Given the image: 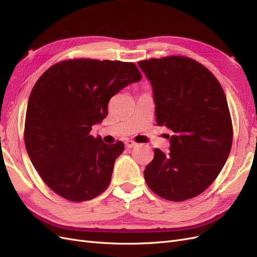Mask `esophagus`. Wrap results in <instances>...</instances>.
Wrapping results in <instances>:
<instances>
[{"mask_svg":"<svg viewBox=\"0 0 257 257\" xmlns=\"http://www.w3.org/2000/svg\"><path fill=\"white\" fill-rule=\"evenodd\" d=\"M137 145H138V144L135 143L134 141H126V142H125V147H126V148H130V149H131V148H135Z\"/></svg>","mask_w":257,"mask_h":257,"instance_id":"esophagus-1","label":"esophagus"}]
</instances>
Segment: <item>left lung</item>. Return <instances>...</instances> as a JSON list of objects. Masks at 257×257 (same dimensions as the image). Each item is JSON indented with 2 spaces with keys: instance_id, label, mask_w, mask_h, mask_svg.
I'll return each mask as SVG.
<instances>
[{
  "instance_id": "8db88e82",
  "label": "left lung",
  "mask_w": 257,
  "mask_h": 257,
  "mask_svg": "<svg viewBox=\"0 0 257 257\" xmlns=\"http://www.w3.org/2000/svg\"><path fill=\"white\" fill-rule=\"evenodd\" d=\"M138 65L152 84L158 125L174 132L169 152L154 149L145 180L164 199L195 197L219 176L231 149L223 88L207 67L188 57L149 59Z\"/></svg>"
}]
</instances>
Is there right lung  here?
Masks as SVG:
<instances>
[{
	"label": "right lung",
	"instance_id": "add662e5",
	"mask_svg": "<svg viewBox=\"0 0 257 257\" xmlns=\"http://www.w3.org/2000/svg\"><path fill=\"white\" fill-rule=\"evenodd\" d=\"M142 77L132 62L74 59L56 63L38 78L28 102L25 144L54 193L80 203L107 189L124 145H107L90 132L107 116L109 99Z\"/></svg>",
	"mask_w": 257,
	"mask_h": 257
}]
</instances>
